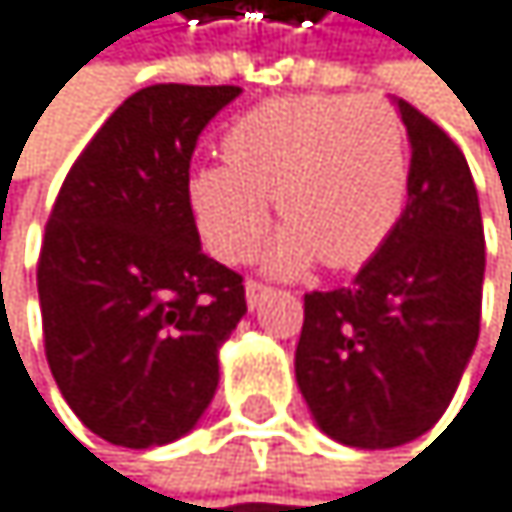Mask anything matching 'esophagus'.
<instances>
[{
    "instance_id": "34e87169",
    "label": "esophagus",
    "mask_w": 512,
    "mask_h": 512,
    "mask_svg": "<svg viewBox=\"0 0 512 512\" xmlns=\"http://www.w3.org/2000/svg\"><path fill=\"white\" fill-rule=\"evenodd\" d=\"M270 285L267 282H258V279H248L245 282V301H248V307L254 310V307H261L267 298H270Z\"/></svg>"
}]
</instances>
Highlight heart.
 Listing matches in <instances>:
<instances>
[{"label":"heart","instance_id":"b5f03b06","mask_svg":"<svg viewBox=\"0 0 512 512\" xmlns=\"http://www.w3.org/2000/svg\"><path fill=\"white\" fill-rule=\"evenodd\" d=\"M224 159L190 181L199 230L224 261H245L285 221L270 267L298 273L365 264L396 230L411 187L399 113L371 94H288L248 110L224 137Z\"/></svg>","mask_w":512,"mask_h":512}]
</instances>
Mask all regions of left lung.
I'll use <instances>...</instances> for the list:
<instances>
[{
    "mask_svg": "<svg viewBox=\"0 0 512 512\" xmlns=\"http://www.w3.org/2000/svg\"><path fill=\"white\" fill-rule=\"evenodd\" d=\"M411 187L390 239L347 288L304 294L294 375L316 424L353 448L427 433L479 341L485 233L461 147L399 101Z\"/></svg>",
    "mask_w": 512,
    "mask_h": 512,
    "instance_id": "1",
    "label": "left lung"
}]
</instances>
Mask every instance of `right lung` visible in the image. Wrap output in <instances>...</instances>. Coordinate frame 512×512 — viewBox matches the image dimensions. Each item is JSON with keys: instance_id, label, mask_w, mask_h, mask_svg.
Listing matches in <instances>:
<instances>
[{"instance_id": "right-lung-1", "label": "right lung", "mask_w": 512, "mask_h": 512, "mask_svg": "<svg viewBox=\"0 0 512 512\" xmlns=\"http://www.w3.org/2000/svg\"><path fill=\"white\" fill-rule=\"evenodd\" d=\"M236 85H150L85 144L39 251L48 368L76 418L122 448L196 427L218 347L245 316L242 276L202 251L190 159Z\"/></svg>"}]
</instances>
